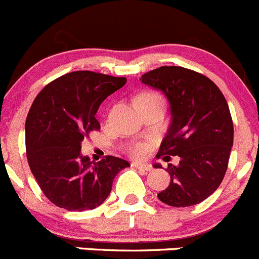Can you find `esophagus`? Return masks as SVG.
I'll return each mask as SVG.
<instances>
[{
	"label": "esophagus",
	"mask_w": 259,
	"mask_h": 259,
	"mask_svg": "<svg viewBox=\"0 0 259 259\" xmlns=\"http://www.w3.org/2000/svg\"><path fill=\"white\" fill-rule=\"evenodd\" d=\"M132 166L134 167L139 168V170H143V171H151L152 170V166L149 163H139V162H133Z\"/></svg>",
	"instance_id": "esophagus-1"
}]
</instances>
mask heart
<instances>
[{"label": "heart", "mask_w": 259, "mask_h": 259, "mask_svg": "<svg viewBox=\"0 0 259 259\" xmlns=\"http://www.w3.org/2000/svg\"><path fill=\"white\" fill-rule=\"evenodd\" d=\"M141 96H157V94L156 93H143V94H141ZM146 152H147V146L146 144H142V143L135 144V146H133L132 149H130V153L135 157H142L144 153H146Z\"/></svg>", "instance_id": "b5f03b06"}]
</instances>
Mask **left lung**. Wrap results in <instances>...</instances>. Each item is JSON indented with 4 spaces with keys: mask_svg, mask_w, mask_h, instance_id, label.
Masks as SVG:
<instances>
[{
    "mask_svg": "<svg viewBox=\"0 0 259 259\" xmlns=\"http://www.w3.org/2000/svg\"><path fill=\"white\" fill-rule=\"evenodd\" d=\"M142 83L162 92L170 103L171 124L157 157L170 163V185L157 194L172 207H189L208 198L228 170L234 126L219 87L204 75L180 66H161L142 75Z\"/></svg>",
    "mask_w": 259,
    "mask_h": 259,
    "instance_id": "1",
    "label": "left lung"
}]
</instances>
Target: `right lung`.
I'll use <instances>...</instances> for the list:
<instances>
[{
  "label": "right lung",
  "instance_id": "1",
  "mask_svg": "<svg viewBox=\"0 0 259 259\" xmlns=\"http://www.w3.org/2000/svg\"><path fill=\"white\" fill-rule=\"evenodd\" d=\"M125 83L126 78L72 71L35 97L25 121L26 158L43 194L60 208L81 212L101 206L115 176L130 166L113 156L92 162L80 153L84 137L101 129L100 105Z\"/></svg>",
  "mask_w": 259,
  "mask_h": 259
}]
</instances>
